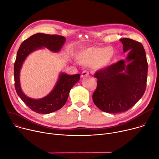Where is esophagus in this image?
<instances>
[{"mask_svg": "<svg viewBox=\"0 0 159 159\" xmlns=\"http://www.w3.org/2000/svg\"><path fill=\"white\" fill-rule=\"evenodd\" d=\"M89 75V72L87 70H84L81 73V77H85V76H88Z\"/></svg>", "mask_w": 159, "mask_h": 159, "instance_id": "esophagus-1", "label": "esophagus"}]
</instances>
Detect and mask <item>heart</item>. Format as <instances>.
<instances>
[{
	"instance_id": "1",
	"label": "heart",
	"mask_w": 159,
	"mask_h": 159,
	"mask_svg": "<svg viewBox=\"0 0 159 159\" xmlns=\"http://www.w3.org/2000/svg\"><path fill=\"white\" fill-rule=\"evenodd\" d=\"M114 52L110 48L90 47L81 51L78 56V62L85 66H93L96 69H101L110 64Z\"/></svg>"
}]
</instances>
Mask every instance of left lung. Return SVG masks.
<instances>
[{"mask_svg": "<svg viewBox=\"0 0 159 159\" xmlns=\"http://www.w3.org/2000/svg\"><path fill=\"white\" fill-rule=\"evenodd\" d=\"M126 60L95 72L97 85L92 95L94 104L109 113H123L131 108L143 95L147 81L148 63L142 44L129 38L120 40ZM126 61L129 62L126 65Z\"/></svg>", "mask_w": 159, "mask_h": 159, "instance_id": "left-lung-1", "label": "left lung"}]
</instances>
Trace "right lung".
<instances>
[{"label": "right lung", "mask_w": 159, "mask_h": 159, "mask_svg": "<svg viewBox=\"0 0 159 159\" xmlns=\"http://www.w3.org/2000/svg\"><path fill=\"white\" fill-rule=\"evenodd\" d=\"M66 40L62 35L38 33L24 41L18 49L14 65L15 89L22 101L35 113L48 114L62 107L66 103L70 89L80 80V75L60 73L55 87L50 93L42 99H33L24 94L20 87V72L22 64L30 53L43 47L53 52H59Z\"/></svg>", "instance_id": "right-lung-1"}]
</instances>
